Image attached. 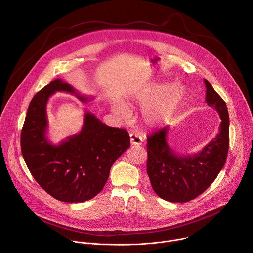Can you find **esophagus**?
Returning a JSON list of instances; mask_svg holds the SVG:
<instances>
[{
	"label": "esophagus",
	"instance_id": "obj_1",
	"mask_svg": "<svg viewBox=\"0 0 253 253\" xmlns=\"http://www.w3.org/2000/svg\"><path fill=\"white\" fill-rule=\"evenodd\" d=\"M130 142L132 145H141L143 142V138L138 134L131 133L130 134Z\"/></svg>",
	"mask_w": 253,
	"mask_h": 253
}]
</instances>
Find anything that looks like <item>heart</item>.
Instances as JSON below:
<instances>
[{
    "label": "heart",
    "mask_w": 253,
    "mask_h": 253,
    "mask_svg": "<svg viewBox=\"0 0 253 253\" xmlns=\"http://www.w3.org/2000/svg\"><path fill=\"white\" fill-rule=\"evenodd\" d=\"M184 97L185 89L179 83L173 84L171 87L168 84H153L139 95L141 103L151 104L144 112L145 122L151 127L169 123ZM113 112L120 119H126L129 116L127 106L120 101L113 103Z\"/></svg>",
    "instance_id": "1"
}]
</instances>
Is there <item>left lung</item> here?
Listing matches in <instances>:
<instances>
[{
    "label": "left lung",
    "instance_id": "obj_1",
    "mask_svg": "<svg viewBox=\"0 0 253 253\" xmlns=\"http://www.w3.org/2000/svg\"><path fill=\"white\" fill-rule=\"evenodd\" d=\"M206 102L220 117L219 132L202 151L177 154L167 142L170 127L147 137V174L155 193L165 201L187 203L203 194L216 179L226 161L229 146V117L225 102L204 79Z\"/></svg>",
    "mask_w": 253,
    "mask_h": 253
}]
</instances>
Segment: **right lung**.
<instances>
[{
  "instance_id": "add662e5",
  "label": "right lung",
  "mask_w": 253,
  "mask_h": 253,
  "mask_svg": "<svg viewBox=\"0 0 253 253\" xmlns=\"http://www.w3.org/2000/svg\"><path fill=\"white\" fill-rule=\"evenodd\" d=\"M57 91L81 96L69 83L57 78L32 99L21 133L24 160L37 183L51 197L65 203H82L94 198L105 186L113 163L130 147L126 130L113 128L85 111L78 134L58 145L46 136V104Z\"/></svg>"
}]
</instances>
